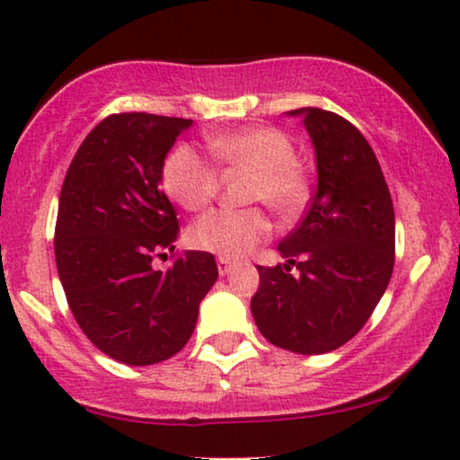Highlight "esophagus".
Instances as JSON below:
<instances>
[{
	"mask_svg": "<svg viewBox=\"0 0 460 460\" xmlns=\"http://www.w3.org/2000/svg\"><path fill=\"white\" fill-rule=\"evenodd\" d=\"M217 265H218V273L220 275H226V273L231 271V269H234V262H231L229 259H223V256H218Z\"/></svg>",
	"mask_w": 460,
	"mask_h": 460,
	"instance_id": "obj_1",
	"label": "esophagus"
}]
</instances>
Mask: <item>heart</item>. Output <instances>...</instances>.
Instances as JSON below:
<instances>
[{
    "label": "heart",
    "instance_id": "b5f03b06",
    "mask_svg": "<svg viewBox=\"0 0 460 460\" xmlns=\"http://www.w3.org/2000/svg\"><path fill=\"white\" fill-rule=\"evenodd\" d=\"M208 149L220 166L250 174L246 201H259L279 218H294L309 199V181L296 149L284 132L273 126H250L208 137ZM164 189L170 199L189 212H198L218 191V172L191 146H179L164 164ZM271 235V223L261 208L212 210L189 229L193 248L240 259Z\"/></svg>",
    "mask_w": 460,
    "mask_h": 460
}]
</instances>
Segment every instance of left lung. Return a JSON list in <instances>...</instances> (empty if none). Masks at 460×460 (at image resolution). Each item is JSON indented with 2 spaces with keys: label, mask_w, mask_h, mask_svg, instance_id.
I'll list each match as a JSON object with an SVG mask.
<instances>
[{
  "label": "left lung",
  "mask_w": 460,
  "mask_h": 460,
  "mask_svg": "<svg viewBox=\"0 0 460 460\" xmlns=\"http://www.w3.org/2000/svg\"><path fill=\"white\" fill-rule=\"evenodd\" d=\"M288 115H301L314 143L317 189L301 225L278 246L284 265L256 267L250 309L271 345L320 355L351 341L387 290L395 214L381 164L358 128L317 107Z\"/></svg>",
  "instance_id": "8db88e82"
}]
</instances>
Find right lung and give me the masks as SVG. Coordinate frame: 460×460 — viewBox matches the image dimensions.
<instances>
[{"label":"right lung","mask_w":460,"mask_h":460,"mask_svg":"<svg viewBox=\"0 0 460 460\" xmlns=\"http://www.w3.org/2000/svg\"><path fill=\"white\" fill-rule=\"evenodd\" d=\"M191 119L113 113L84 138L60 189L54 254L84 334L128 366L172 358L191 339L218 278L210 252L187 250L166 271L179 218L159 189L164 159Z\"/></svg>","instance_id":"right-lung-1"}]
</instances>
